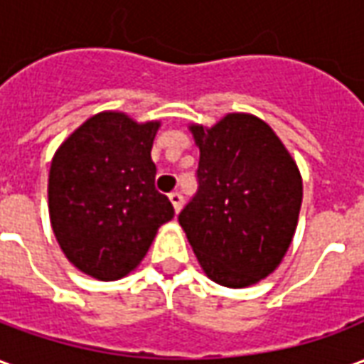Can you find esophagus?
<instances>
[{
	"instance_id": "1",
	"label": "esophagus",
	"mask_w": 364,
	"mask_h": 364,
	"mask_svg": "<svg viewBox=\"0 0 364 364\" xmlns=\"http://www.w3.org/2000/svg\"><path fill=\"white\" fill-rule=\"evenodd\" d=\"M169 200H171V205H173L175 213H179L183 208V195L179 193V191H175V193H171L169 195Z\"/></svg>"
}]
</instances>
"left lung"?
Segmentation results:
<instances>
[{
    "label": "left lung",
    "instance_id": "8db88e82",
    "mask_svg": "<svg viewBox=\"0 0 364 364\" xmlns=\"http://www.w3.org/2000/svg\"><path fill=\"white\" fill-rule=\"evenodd\" d=\"M200 159L198 189L179 214L200 267L218 284L259 282L289 250L302 205V179L273 130L252 114L191 127Z\"/></svg>",
    "mask_w": 364,
    "mask_h": 364
}]
</instances>
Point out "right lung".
<instances>
[{
	"label": "right lung",
	"mask_w": 364,
	"mask_h": 364,
	"mask_svg": "<svg viewBox=\"0 0 364 364\" xmlns=\"http://www.w3.org/2000/svg\"><path fill=\"white\" fill-rule=\"evenodd\" d=\"M158 127L122 112H99L52 159V230L68 259L99 281L130 273L159 226L173 218L169 198L156 191L150 151Z\"/></svg>",
	"instance_id": "right-lung-1"
}]
</instances>
